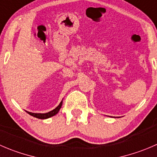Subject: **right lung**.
I'll use <instances>...</instances> for the list:
<instances>
[{
  "instance_id": "obj_1",
  "label": "right lung",
  "mask_w": 157,
  "mask_h": 157,
  "mask_svg": "<svg viewBox=\"0 0 157 157\" xmlns=\"http://www.w3.org/2000/svg\"><path fill=\"white\" fill-rule=\"evenodd\" d=\"M62 103H63V100L60 102V104H59L58 106H57V107L55 108V109H54L53 110L50 111V112L46 113H35L28 112V111H26V112H27L28 114H30V116H33V117H36V118H38V119H42V120L48 119V118H50V117H53V116L56 115V114H57V113L59 112L60 109L61 108Z\"/></svg>"
}]
</instances>
